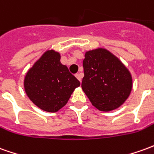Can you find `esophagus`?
<instances>
[{
	"label": "esophagus",
	"instance_id": "obj_1",
	"mask_svg": "<svg viewBox=\"0 0 154 154\" xmlns=\"http://www.w3.org/2000/svg\"><path fill=\"white\" fill-rule=\"evenodd\" d=\"M75 76H76V77H77V79H78V80L80 81H82V73H77L76 74V75H75Z\"/></svg>",
	"mask_w": 154,
	"mask_h": 154
}]
</instances>
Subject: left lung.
I'll use <instances>...</instances> for the list:
<instances>
[{
	"label": "left lung",
	"instance_id": "left-lung-1",
	"mask_svg": "<svg viewBox=\"0 0 154 154\" xmlns=\"http://www.w3.org/2000/svg\"><path fill=\"white\" fill-rule=\"evenodd\" d=\"M82 88L92 105L101 111L119 107L132 90V77L116 57L105 49L86 52Z\"/></svg>",
	"mask_w": 154,
	"mask_h": 154
}]
</instances>
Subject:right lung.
<instances>
[{"mask_svg": "<svg viewBox=\"0 0 154 154\" xmlns=\"http://www.w3.org/2000/svg\"><path fill=\"white\" fill-rule=\"evenodd\" d=\"M60 54L46 51L26 75L25 91L41 109L55 112L65 106L80 82L60 62Z\"/></svg>", "mask_w": 154, "mask_h": 154, "instance_id": "obj_1", "label": "right lung"}]
</instances>
